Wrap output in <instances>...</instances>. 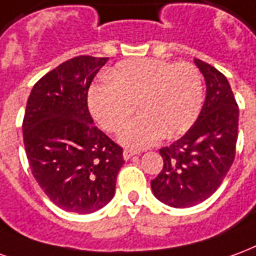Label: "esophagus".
Instances as JSON below:
<instances>
[{
    "label": "esophagus",
    "mask_w": 256,
    "mask_h": 256,
    "mask_svg": "<svg viewBox=\"0 0 256 256\" xmlns=\"http://www.w3.org/2000/svg\"><path fill=\"white\" fill-rule=\"evenodd\" d=\"M136 152L135 151H130V150H124V152H122V158L126 160V161H128V160H130L132 156H135Z\"/></svg>",
    "instance_id": "obj_1"
}]
</instances>
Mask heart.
Returning <instances> with one entry per match:
<instances>
[{
  "label": "heart",
  "mask_w": 256,
  "mask_h": 256,
  "mask_svg": "<svg viewBox=\"0 0 256 256\" xmlns=\"http://www.w3.org/2000/svg\"><path fill=\"white\" fill-rule=\"evenodd\" d=\"M136 102L140 116L120 130L118 140L122 144L146 148L162 136L182 135L202 109L200 74L190 62L130 60L110 70L109 79L90 87V112L109 132H116L126 122L134 113Z\"/></svg>",
  "instance_id": "b5f03b06"
}]
</instances>
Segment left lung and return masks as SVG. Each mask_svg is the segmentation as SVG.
I'll return each mask as SVG.
<instances>
[{"mask_svg": "<svg viewBox=\"0 0 256 256\" xmlns=\"http://www.w3.org/2000/svg\"><path fill=\"white\" fill-rule=\"evenodd\" d=\"M206 83V100L194 126L170 146L162 147L161 173L151 180L160 202L184 208L196 206L217 191L236 151L238 108L230 84L220 70L194 60Z\"/></svg>", "mask_w": 256, "mask_h": 256, "instance_id": "obj_1", "label": "left lung"}]
</instances>
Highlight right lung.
<instances>
[{"label": "right lung", "mask_w": 256, "mask_h": 256, "mask_svg": "<svg viewBox=\"0 0 256 256\" xmlns=\"http://www.w3.org/2000/svg\"><path fill=\"white\" fill-rule=\"evenodd\" d=\"M109 58L80 56L32 87L23 140L32 176L65 212L90 214L113 199L122 148L94 126L87 106L91 82Z\"/></svg>", "instance_id": "add662e5"}]
</instances>
